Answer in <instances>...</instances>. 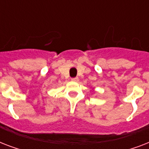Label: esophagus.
<instances>
[{"instance_id":"esophagus-1","label":"esophagus","mask_w":149,"mask_h":149,"mask_svg":"<svg viewBox=\"0 0 149 149\" xmlns=\"http://www.w3.org/2000/svg\"><path fill=\"white\" fill-rule=\"evenodd\" d=\"M79 80V78L78 77H74V78H72V81L73 82H77Z\"/></svg>"}]
</instances>
